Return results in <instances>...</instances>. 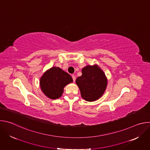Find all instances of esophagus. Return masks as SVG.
Masks as SVG:
<instances>
[{
	"label": "esophagus",
	"instance_id": "1",
	"mask_svg": "<svg viewBox=\"0 0 150 150\" xmlns=\"http://www.w3.org/2000/svg\"><path fill=\"white\" fill-rule=\"evenodd\" d=\"M72 79H73L74 82H75V80H76V76H75L74 75H72Z\"/></svg>",
	"mask_w": 150,
	"mask_h": 150
}]
</instances>
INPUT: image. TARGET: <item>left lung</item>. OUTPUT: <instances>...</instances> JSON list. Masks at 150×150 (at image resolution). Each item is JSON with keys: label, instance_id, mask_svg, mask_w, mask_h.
<instances>
[{"label": "left lung", "instance_id": "left-lung-1", "mask_svg": "<svg viewBox=\"0 0 150 150\" xmlns=\"http://www.w3.org/2000/svg\"><path fill=\"white\" fill-rule=\"evenodd\" d=\"M81 97L87 101H94L104 93L108 79L98 65H87L82 69V75L76 79Z\"/></svg>", "mask_w": 150, "mask_h": 150}]
</instances>
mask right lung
Returning a JSON list of instances; mask_svg holds the SVG:
<instances>
[{
  "instance_id": "obj_1",
  "label": "right lung",
  "mask_w": 150,
  "mask_h": 150,
  "mask_svg": "<svg viewBox=\"0 0 150 150\" xmlns=\"http://www.w3.org/2000/svg\"><path fill=\"white\" fill-rule=\"evenodd\" d=\"M73 82L71 76L59 67L47 70L40 78L42 92L48 98L55 100L60 97L67 85Z\"/></svg>"
}]
</instances>
